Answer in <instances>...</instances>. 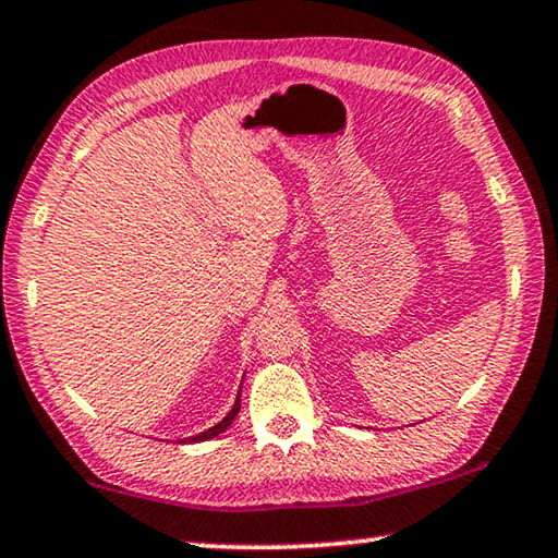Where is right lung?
<instances>
[{
	"instance_id": "obj_1",
	"label": "right lung",
	"mask_w": 558,
	"mask_h": 558,
	"mask_svg": "<svg viewBox=\"0 0 558 558\" xmlns=\"http://www.w3.org/2000/svg\"><path fill=\"white\" fill-rule=\"evenodd\" d=\"M241 412V392H238V397H235V404H233V410L226 414L223 420H220L216 427H210V429H206V432H201V435H196V437H189L185 441H203V439H210V437H218L220 432H226L228 427H231V422L235 420V414Z\"/></svg>"
}]
</instances>
